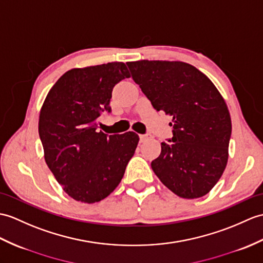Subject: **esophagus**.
I'll use <instances>...</instances> for the list:
<instances>
[{"instance_id": "1", "label": "esophagus", "mask_w": 263, "mask_h": 263, "mask_svg": "<svg viewBox=\"0 0 263 263\" xmlns=\"http://www.w3.org/2000/svg\"><path fill=\"white\" fill-rule=\"evenodd\" d=\"M150 139V134H140V142H144Z\"/></svg>"}]
</instances>
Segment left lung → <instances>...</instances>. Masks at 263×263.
<instances>
[{
	"label": "left lung",
	"instance_id": "obj_1",
	"mask_svg": "<svg viewBox=\"0 0 263 263\" xmlns=\"http://www.w3.org/2000/svg\"><path fill=\"white\" fill-rule=\"evenodd\" d=\"M143 94L158 112L173 117L174 137L161 142L151 168L179 197H203L216 185L229 158L230 112L211 79L182 62L126 63Z\"/></svg>",
	"mask_w": 263,
	"mask_h": 263
}]
</instances>
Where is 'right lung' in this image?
I'll list each match as a JSON object with an SVG mask.
<instances>
[{"label": "right lung", "mask_w": 263, "mask_h": 263, "mask_svg": "<svg viewBox=\"0 0 263 263\" xmlns=\"http://www.w3.org/2000/svg\"><path fill=\"white\" fill-rule=\"evenodd\" d=\"M131 75L124 63L70 69L44 102L39 136L45 160L71 198L93 204L107 197L123 178L139 136L99 131V118L111 112L113 87Z\"/></svg>", "instance_id": "add662e5"}]
</instances>
